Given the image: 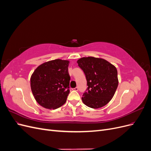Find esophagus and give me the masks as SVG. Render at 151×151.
Segmentation results:
<instances>
[{"label":"esophagus","instance_id":"34e87169","mask_svg":"<svg viewBox=\"0 0 151 151\" xmlns=\"http://www.w3.org/2000/svg\"><path fill=\"white\" fill-rule=\"evenodd\" d=\"M73 90H74V91H78V90H79V88H75L73 89Z\"/></svg>","mask_w":151,"mask_h":151}]
</instances>
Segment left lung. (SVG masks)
Returning a JSON list of instances; mask_svg holds the SVG:
<instances>
[{"label":"left lung","instance_id":"obj_1","mask_svg":"<svg viewBox=\"0 0 151 151\" xmlns=\"http://www.w3.org/2000/svg\"><path fill=\"white\" fill-rule=\"evenodd\" d=\"M77 63L84 71L88 86L82 101L94 109L105 106L113 98L118 85L116 67L105 59L94 57L81 58Z\"/></svg>","mask_w":151,"mask_h":151}]
</instances>
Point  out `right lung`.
Instances as JSON below:
<instances>
[{
  "label": "right lung",
  "mask_w": 151,
  "mask_h": 151,
  "mask_svg": "<svg viewBox=\"0 0 151 151\" xmlns=\"http://www.w3.org/2000/svg\"><path fill=\"white\" fill-rule=\"evenodd\" d=\"M69 63L68 60L55 59L42 63L34 70L30 78L31 89L40 106L55 109L65 104L70 92Z\"/></svg>",
  "instance_id": "add662e5"
}]
</instances>
